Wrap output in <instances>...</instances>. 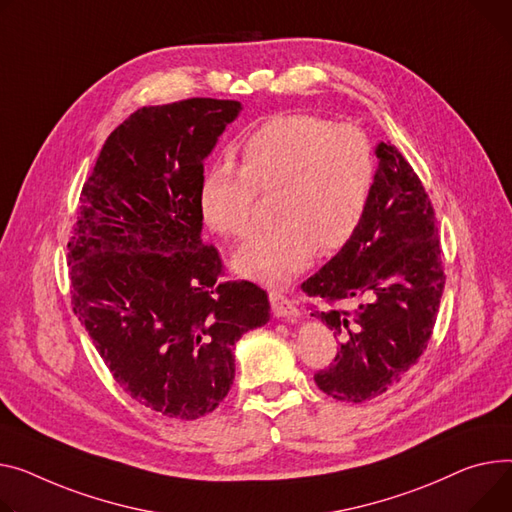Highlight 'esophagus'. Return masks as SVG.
I'll use <instances>...</instances> for the list:
<instances>
[{"instance_id":"esophagus-1","label":"esophagus","mask_w":512,"mask_h":512,"mask_svg":"<svg viewBox=\"0 0 512 512\" xmlns=\"http://www.w3.org/2000/svg\"><path fill=\"white\" fill-rule=\"evenodd\" d=\"M269 302H271V313H274V317L278 319L296 321L300 317L298 306L280 292H269Z\"/></svg>"}]
</instances>
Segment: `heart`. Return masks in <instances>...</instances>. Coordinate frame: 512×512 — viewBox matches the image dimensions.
<instances>
[{"label":"heart","mask_w":512,"mask_h":512,"mask_svg":"<svg viewBox=\"0 0 512 512\" xmlns=\"http://www.w3.org/2000/svg\"><path fill=\"white\" fill-rule=\"evenodd\" d=\"M377 183L368 135L352 125L286 113L255 127L241 146V170L214 162L201 175L203 222L228 238L255 226V193H274L276 230L255 236L232 257L238 276L284 286L309 267L319 245L344 247L358 230Z\"/></svg>","instance_id":"b5f03b06"}]
</instances>
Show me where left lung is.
Instances as JSON below:
<instances>
[{"mask_svg": "<svg viewBox=\"0 0 512 512\" xmlns=\"http://www.w3.org/2000/svg\"><path fill=\"white\" fill-rule=\"evenodd\" d=\"M374 154L377 183L358 230L302 284L309 296L356 302V311L331 306L311 313L339 337L333 364L315 374V383L350 403L379 397L416 364L445 290L438 228L422 181L389 142H379Z\"/></svg>", "mask_w": 512, "mask_h": 512, "instance_id": "left-lung-1", "label": "left lung"}]
</instances>
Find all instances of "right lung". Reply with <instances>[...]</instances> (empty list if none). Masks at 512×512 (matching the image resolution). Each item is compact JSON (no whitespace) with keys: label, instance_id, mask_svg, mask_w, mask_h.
Listing matches in <instances>:
<instances>
[{"label":"right lung","instance_id":"add662e5","mask_svg":"<svg viewBox=\"0 0 512 512\" xmlns=\"http://www.w3.org/2000/svg\"><path fill=\"white\" fill-rule=\"evenodd\" d=\"M238 100L142 107L102 146L67 245L74 313L115 381L181 420L214 412L234 381V344L269 321L267 294L220 284L197 203L206 160Z\"/></svg>","mask_w":512,"mask_h":512}]
</instances>
